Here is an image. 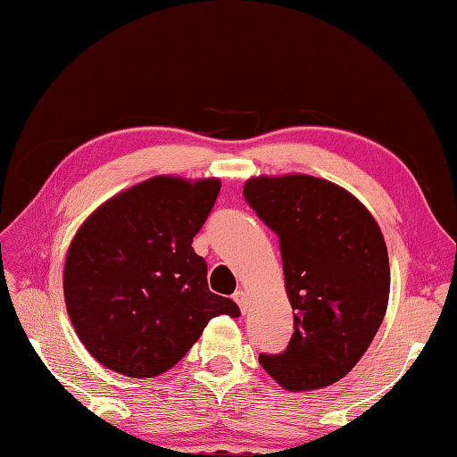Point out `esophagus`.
I'll list each match as a JSON object with an SVG mask.
<instances>
[{
	"mask_svg": "<svg viewBox=\"0 0 457 457\" xmlns=\"http://www.w3.org/2000/svg\"><path fill=\"white\" fill-rule=\"evenodd\" d=\"M231 298H234V303L239 306L241 312H245V310H247V295L244 293V290H236L234 296H231Z\"/></svg>",
	"mask_w": 457,
	"mask_h": 457,
	"instance_id": "obj_1",
	"label": "esophagus"
}]
</instances>
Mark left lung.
<instances>
[{
    "label": "left lung",
    "instance_id": "8db88e82",
    "mask_svg": "<svg viewBox=\"0 0 457 457\" xmlns=\"http://www.w3.org/2000/svg\"><path fill=\"white\" fill-rule=\"evenodd\" d=\"M244 196L275 231L295 332L259 363L288 391H312L352 371L389 303L381 229L347 190L308 174L249 179Z\"/></svg>",
    "mask_w": 457,
    "mask_h": 457
}]
</instances>
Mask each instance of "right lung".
Instances as JSON below:
<instances>
[{
	"instance_id": "obj_1",
	"label": "right lung",
	"mask_w": 457,
	"mask_h": 457,
	"mask_svg": "<svg viewBox=\"0 0 457 457\" xmlns=\"http://www.w3.org/2000/svg\"><path fill=\"white\" fill-rule=\"evenodd\" d=\"M221 184L154 177L110 198L76 231L64 263L71 322L92 357L125 377L177 365L213 316L239 308L208 288L192 249Z\"/></svg>"
}]
</instances>
